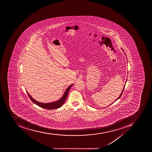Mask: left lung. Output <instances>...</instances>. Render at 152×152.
I'll use <instances>...</instances> for the list:
<instances>
[{
	"label": "left lung",
	"instance_id": "obj_1",
	"mask_svg": "<svg viewBox=\"0 0 152 152\" xmlns=\"http://www.w3.org/2000/svg\"><path fill=\"white\" fill-rule=\"evenodd\" d=\"M125 55H126V54H125ZM126 82H127V79H126ZM124 87H125V85H124V88H123V90H122V93H121V94H120V95L118 97V98H117V99H116V100H115V101H114V102H115V101H117V100H118V99H119V98H120V97H121V96H122V94H123V93L124 90ZM113 103H114V102H113V103L112 104H113ZM111 104H110V105H111Z\"/></svg>",
	"mask_w": 152,
	"mask_h": 152
}]
</instances>
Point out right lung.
I'll list each match as a JSON object with an SVG mask.
<instances>
[{
  "label": "right lung",
  "mask_w": 152,
  "mask_h": 152,
  "mask_svg": "<svg viewBox=\"0 0 152 152\" xmlns=\"http://www.w3.org/2000/svg\"><path fill=\"white\" fill-rule=\"evenodd\" d=\"M73 84L71 85L70 86L67 87L66 89V90L65 93L64 94L63 96L60 98L58 100L56 101L55 102H51V103H40V102H38L37 101L35 100V99L31 97L30 94H29L27 91L26 93L28 94L29 97L31 99V100L33 102L34 104L38 105L41 107L45 108V109H49V110H52V109H58L60 107H62L63 105L65 103L66 99L67 98V95H68V93L71 87H72Z\"/></svg>",
  "instance_id": "1"
}]
</instances>
